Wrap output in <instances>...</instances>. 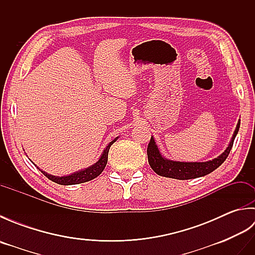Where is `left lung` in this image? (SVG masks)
I'll list each match as a JSON object with an SVG mask.
<instances>
[{
	"instance_id": "1",
	"label": "left lung",
	"mask_w": 255,
	"mask_h": 255,
	"mask_svg": "<svg viewBox=\"0 0 255 255\" xmlns=\"http://www.w3.org/2000/svg\"><path fill=\"white\" fill-rule=\"evenodd\" d=\"M239 128L240 119L237 124L236 130L234 132V136H232L230 140L228 147H227L224 152L218 155L217 158L206 162H181L166 159L162 155L159 147L154 141V138L151 137L147 149L149 164L151 166V169H152L158 175L175 178V180H191V178L207 175L223 164L225 160L227 159V156L229 155L232 145H234L235 138L238 131H239Z\"/></svg>"
}]
</instances>
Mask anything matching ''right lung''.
Instances as JSON below:
<instances>
[{
    "mask_svg": "<svg viewBox=\"0 0 255 255\" xmlns=\"http://www.w3.org/2000/svg\"><path fill=\"white\" fill-rule=\"evenodd\" d=\"M118 138L119 137H116L115 139H113L112 141L106 145V148L102 152L100 159L97 160L94 164L90 165L89 167H85V169L74 172V173H72V174L64 175V176H56V175L48 174L47 172L42 171L38 166H37V169H39V171L42 173V174L47 176L49 180H51L52 182H55L57 184H60V185H74V184L89 182L91 180H93V178L99 176L103 172V170L105 169V166L107 164V159H108V151H110L111 145L115 142ZM32 163H34V162H32Z\"/></svg>",
    "mask_w": 255,
    "mask_h": 255,
    "instance_id": "add662e5",
    "label": "right lung"
}]
</instances>
